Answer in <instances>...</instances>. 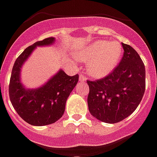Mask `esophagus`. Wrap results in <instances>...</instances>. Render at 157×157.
I'll list each match as a JSON object with an SVG mask.
<instances>
[{"label": "esophagus", "mask_w": 157, "mask_h": 157, "mask_svg": "<svg viewBox=\"0 0 157 157\" xmlns=\"http://www.w3.org/2000/svg\"><path fill=\"white\" fill-rule=\"evenodd\" d=\"M86 80H87L86 76H84L83 74L80 75V76H79V81H81V82H85V81H86Z\"/></svg>", "instance_id": "esophagus-1"}]
</instances>
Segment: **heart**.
<instances>
[{"mask_svg": "<svg viewBox=\"0 0 157 157\" xmlns=\"http://www.w3.org/2000/svg\"><path fill=\"white\" fill-rule=\"evenodd\" d=\"M122 52L123 48L119 42L98 40L78 51L76 57L83 61H88L87 68L89 74L101 77L113 70L119 62Z\"/></svg>", "mask_w": 157, "mask_h": 157, "instance_id": "obj_1", "label": "heart"}]
</instances>
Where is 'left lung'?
Masks as SVG:
<instances>
[{
  "label": "left lung",
  "mask_w": 157,
  "mask_h": 157,
  "mask_svg": "<svg viewBox=\"0 0 157 157\" xmlns=\"http://www.w3.org/2000/svg\"><path fill=\"white\" fill-rule=\"evenodd\" d=\"M120 64L104 78L88 81V106L92 116L109 124L123 121L136 110L145 90L144 64L132 47L122 43Z\"/></svg>",
  "instance_id": "1"
}]
</instances>
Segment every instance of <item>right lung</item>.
I'll return each instance as SVG.
<instances>
[{
    "instance_id": "right-lung-1",
    "label": "right lung",
    "mask_w": 157,
    "mask_h": 157,
    "mask_svg": "<svg viewBox=\"0 0 157 157\" xmlns=\"http://www.w3.org/2000/svg\"><path fill=\"white\" fill-rule=\"evenodd\" d=\"M54 41L55 38L48 37L29 46L16 60L12 70L10 101L18 115L32 125H48L58 121L64 113L67 99L78 82V74L68 76L61 69L38 89H26L21 82V67L32 52L37 46L51 45Z\"/></svg>"
}]
</instances>
